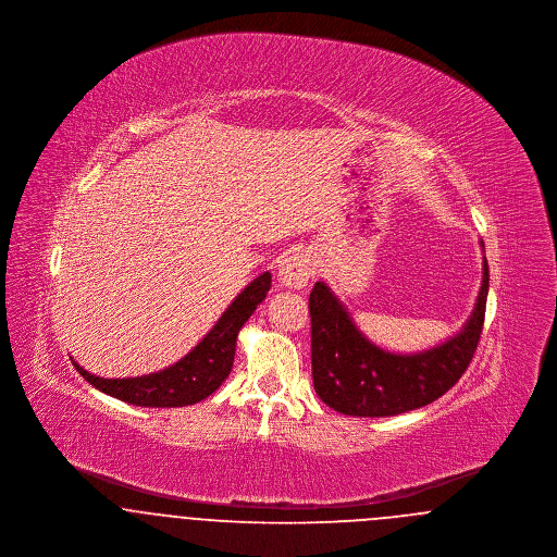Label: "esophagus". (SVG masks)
Instances as JSON below:
<instances>
[{"mask_svg":"<svg viewBox=\"0 0 557 557\" xmlns=\"http://www.w3.org/2000/svg\"><path fill=\"white\" fill-rule=\"evenodd\" d=\"M313 277V263L305 250H290L284 255L277 269V280L284 288L302 290Z\"/></svg>","mask_w":557,"mask_h":557,"instance_id":"esophagus-1","label":"esophagus"}]
</instances>
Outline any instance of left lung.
Listing matches in <instances>:
<instances>
[{
  "mask_svg": "<svg viewBox=\"0 0 557 557\" xmlns=\"http://www.w3.org/2000/svg\"><path fill=\"white\" fill-rule=\"evenodd\" d=\"M486 296L488 263L482 257L476 302L459 332L424 350L395 352L371 343L345 302L318 282L309 296L315 393L327 407L355 418L398 416L443 397L474 357Z\"/></svg>",
  "mask_w": 557,
  "mask_h": 557,
  "instance_id": "1",
  "label": "left lung"
}]
</instances>
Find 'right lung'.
I'll return each mask as SVG.
<instances>
[{
    "mask_svg": "<svg viewBox=\"0 0 557 557\" xmlns=\"http://www.w3.org/2000/svg\"><path fill=\"white\" fill-rule=\"evenodd\" d=\"M271 273L255 277L216 319L209 334L177 363L137 377H100L73 359L81 375L104 395L137 407H186L212 395L230 375L242 325L265 300Z\"/></svg>",
    "mask_w": 557,
    "mask_h": 557,
    "instance_id": "obj_1",
    "label": "right lung"
}]
</instances>
